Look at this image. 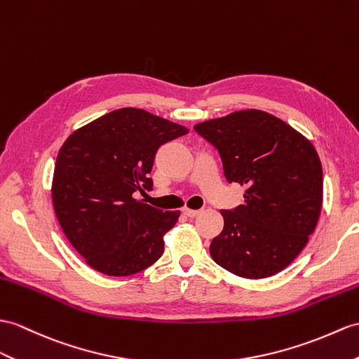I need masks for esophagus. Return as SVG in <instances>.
<instances>
[{"mask_svg":"<svg viewBox=\"0 0 359 359\" xmlns=\"http://www.w3.org/2000/svg\"><path fill=\"white\" fill-rule=\"evenodd\" d=\"M182 213H184L187 217H196L201 212L199 210H190V208H184L182 210Z\"/></svg>","mask_w":359,"mask_h":359,"instance_id":"34e87169","label":"esophagus"}]
</instances>
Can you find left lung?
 Returning <instances> with one entry per match:
<instances>
[{
    "label": "left lung",
    "mask_w": 359,
    "mask_h": 359,
    "mask_svg": "<svg viewBox=\"0 0 359 359\" xmlns=\"http://www.w3.org/2000/svg\"><path fill=\"white\" fill-rule=\"evenodd\" d=\"M219 152L225 180L245 186V204L221 210L224 229L210 243L217 265L265 278L300 255L318 222L323 169L316 147L265 111H236L194 126Z\"/></svg>",
    "instance_id": "1"
}]
</instances>
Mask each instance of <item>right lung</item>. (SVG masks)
<instances>
[{
	"label": "right lung",
	"instance_id": "1",
	"mask_svg": "<svg viewBox=\"0 0 359 359\" xmlns=\"http://www.w3.org/2000/svg\"><path fill=\"white\" fill-rule=\"evenodd\" d=\"M189 129L137 108H121L74 130L55 164L57 221L69 243L99 273L123 277L158 260L163 236L180 212L135 199L152 190L149 178L160 147Z\"/></svg>",
	"mask_w": 359,
	"mask_h": 359
}]
</instances>
